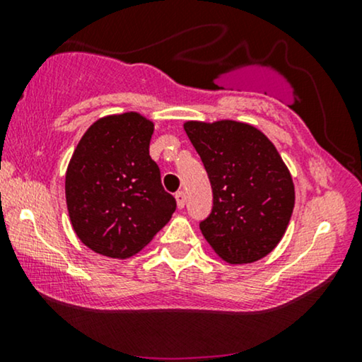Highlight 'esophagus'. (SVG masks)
Here are the masks:
<instances>
[{
    "mask_svg": "<svg viewBox=\"0 0 362 362\" xmlns=\"http://www.w3.org/2000/svg\"><path fill=\"white\" fill-rule=\"evenodd\" d=\"M175 197H176L177 207H180V209H182V207H185V204H186V194L182 191H177L176 194H175Z\"/></svg>",
    "mask_w": 362,
    "mask_h": 362,
    "instance_id": "34e87169",
    "label": "esophagus"
}]
</instances>
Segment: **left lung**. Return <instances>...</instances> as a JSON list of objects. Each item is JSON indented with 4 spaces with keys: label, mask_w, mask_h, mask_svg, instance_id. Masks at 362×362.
<instances>
[{
    "label": "left lung",
    "mask_w": 362,
    "mask_h": 362,
    "mask_svg": "<svg viewBox=\"0 0 362 362\" xmlns=\"http://www.w3.org/2000/svg\"><path fill=\"white\" fill-rule=\"evenodd\" d=\"M185 130L212 187L199 229L219 257L250 264L284 237L295 206L293 181L269 138L245 123L187 122Z\"/></svg>",
    "instance_id": "8db88e82"
}]
</instances>
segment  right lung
<instances>
[{
	"label": "right lung",
	"instance_id": "1",
	"mask_svg": "<svg viewBox=\"0 0 362 362\" xmlns=\"http://www.w3.org/2000/svg\"><path fill=\"white\" fill-rule=\"evenodd\" d=\"M153 123L138 113L97 120L74 151L66 199L74 230L97 254L127 259L176 211L150 156Z\"/></svg>",
	"mask_w": 362,
	"mask_h": 362
}]
</instances>
